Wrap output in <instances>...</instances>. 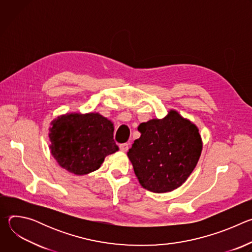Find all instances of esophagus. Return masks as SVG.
Here are the masks:
<instances>
[{"instance_id": "esophagus-1", "label": "esophagus", "mask_w": 252, "mask_h": 252, "mask_svg": "<svg viewBox=\"0 0 252 252\" xmlns=\"http://www.w3.org/2000/svg\"><path fill=\"white\" fill-rule=\"evenodd\" d=\"M119 147H120V150L122 152H126L128 150V143H126H126H121Z\"/></svg>"}]
</instances>
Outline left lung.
<instances>
[{
  "mask_svg": "<svg viewBox=\"0 0 252 252\" xmlns=\"http://www.w3.org/2000/svg\"><path fill=\"white\" fill-rule=\"evenodd\" d=\"M140 137L127 152L142 188L161 193L181 187L194 169L202 149L197 127L174 111L137 127Z\"/></svg>",
  "mask_w": 252,
  "mask_h": 252,
  "instance_id": "1",
  "label": "left lung"
}]
</instances>
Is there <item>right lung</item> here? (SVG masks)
I'll return each mask as SVG.
<instances>
[{
    "mask_svg": "<svg viewBox=\"0 0 252 252\" xmlns=\"http://www.w3.org/2000/svg\"><path fill=\"white\" fill-rule=\"evenodd\" d=\"M50 131L52 155L62 167L78 175L94 171L119 150L113 124L98 114L61 117Z\"/></svg>",
    "mask_w": 252,
    "mask_h": 252,
    "instance_id": "obj_1",
    "label": "right lung"
}]
</instances>
